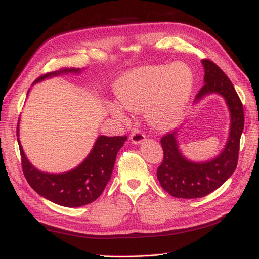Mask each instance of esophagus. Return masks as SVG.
<instances>
[{
  "label": "esophagus",
  "instance_id": "34e87169",
  "mask_svg": "<svg viewBox=\"0 0 259 259\" xmlns=\"http://www.w3.org/2000/svg\"><path fill=\"white\" fill-rule=\"evenodd\" d=\"M130 140L134 142V144L136 145H139V144H142L146 140V136L141 133L140 130L138 129H135L133 131V134L130 135Z\"/></svg>",
  "mask_w": 259,
  "mask_h": 259
}]
</instances>
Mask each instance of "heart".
<instances>
[{
  "mask_svg": "<svg viewBox=\"0 0 259 259\" xmlns=\"http://www.w3.org/2000/svg\"><path fill=\"white\" fill-rule=\"evenodd\" d=\"M194 87L188 65L175 63L139 68L117 81L114 92L118 103L109 110L114 118L124 120L123 109L140 112L147 109V120L156 129H169L183 117Z\"/></svg>",
  "mask_w": 259,
  "mask_h": 259,
  "instance_id": "obj_1",
  "label": "heart"
}]
</instances>
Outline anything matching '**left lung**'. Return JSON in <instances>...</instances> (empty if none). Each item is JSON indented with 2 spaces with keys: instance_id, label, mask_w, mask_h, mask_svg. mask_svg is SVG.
Returning <instances> with one entry per match:
<instances>
[{
  "instance_id": "1",
  "label": "left lung",
  "mask_w": 259,
  "mask_h": 259,
  "mask_svg": "<svg viewBox=\"0 0 259 259\" xmlns=\"http://www.w3.org/2000/svg\"><path fill=\"white\" fill-rule=\"evenodd\" d=\"M205 69V84L196 96L195 102L211 93H217L226 101L230 112L229 137L219 156L205 162H195L181 153L177 130L164 135L160 142L163 160L157 170V178L162 188L176 198H200L219 188L237 167L239 142L244 130V108L232 81L212 61H201Z\"/></svg>"
}]
</instances>
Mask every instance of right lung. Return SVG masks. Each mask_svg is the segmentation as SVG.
<instances>
[{
  "instance_id": "right-lung-1",
  "label": "right lung",
  "mask_w": 259,
  "mask_h": 259,
  "mask_svg": "<svg viewBox=\"0 0 259 259\" xmlns=\"http://www.w3.org/2000/svg\"><path fill=\"white\" fill-rule=\"evenodd\" d=\"M81 71L79 68H63L41 75L33 84L47 78L69 73L78 74ZM16 134L19 137V123ZM125 140L126 136L98 137L92 150L78 167L63 174H48L37 170L27 160L18 138L22 169L29 185L46 199L71 208L88 205L100 197L111 178L117 153Z\"/></svg>"
}]
</instances>
